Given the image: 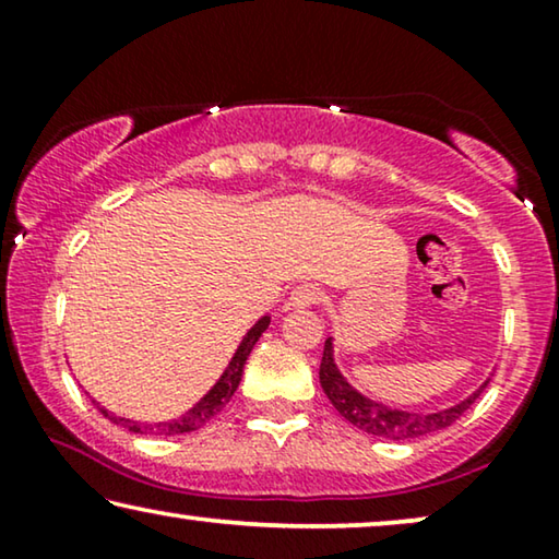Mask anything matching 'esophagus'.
<instances>
[{"label": "esophagus", "mask_w": 559, "mask_h": 559, "mask_svg": "<svg viewBox=\"0 0 559 559\" xmlns=\"http://www.w3.org/2000/svg\"><path fill=\"white\" fill-rule=\"evenodd\" d=\"M320 300H323V289H320L318 285H300L295 287L293 293H289V300H287V308H312V305H318Z\"/></svg>", "instance_id": "1"}]
</instances>
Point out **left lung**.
Returning a JSON list of instances; mask_svg holds the SVG:
<instances>
[{"instance_id":"obj_1","label":"left lung","mask_w":559,"mask_h":559,"mask_svg":"<svg viewBox=\"0 0 559 559\" xmlns=\"http://www.w3.org/2000/svg\"><path fill=\"white\" fill-rule=\"evenodd\" d=\"M488 381L491 379H486L484 384L468 396V400L457 402L455 407L427 412V415H415V412L384 407V404L373 402L361 392H356V389L343 379L338 366H335L333 338L325 341L323 361H320V386H323V392L328 394V400H331L333 407L338 409V415L343 419H348V423L358 427L361 432L373 435V438H384V440H415V438H425V435L445 430V427L453 425L455 419L478 400L480 392L488 386Z\"/></svg>"}]
</instances>
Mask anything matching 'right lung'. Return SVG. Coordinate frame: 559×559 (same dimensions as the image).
<instances>
[{
    "instance_id": "add662e5",
    "label": "right lung",
    "mask_w": 559,
    "mask_h": 559,
    "mask_svg": "<svg viewBox=\"0 0 559 559\" xmlns=\"http://www.w3.org/2000/svg\"><path fill=\"white\" fill-rule=\"evenodd\" d=\"M270 328V316H264L262 320H257L254 328L243 335V341L239 343V348H236V354L231 361H228L224 377H221L216 384L211 386V392L203 396L201 402L195 404V407H190L186 415H180L178 419H167V423H134V419H127V417H117L111 415L109 409H104L102 404H96L98 412L106 419H111L114 425L124 427V430L129 432H136V435H159V438H170V435H182V432H193L198 430V427H203L205 423H209L211 417H216L221 409L226 407L228 400H231L236 386H239L241 381V373H243V364H247V358L251 354V348H254V343L262 338V333Z\"/></svg>"
}]
</instances>
